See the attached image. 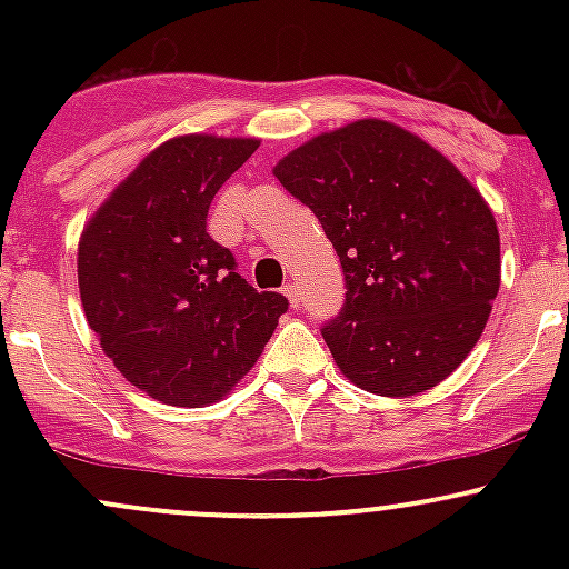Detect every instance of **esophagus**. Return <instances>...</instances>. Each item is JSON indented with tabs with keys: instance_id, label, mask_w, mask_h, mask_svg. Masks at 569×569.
I'll return each mask as SVG.
<instances>
[{
	"instance_id": "esophagus-1",
	"label": "esophagus",
	"mask_w": 569,
	"mask_h": 569,
	"mask_svg": "<svg viewBox=\"0 0 569 569\" xmlns=\"http://www.w3.org/2000/svg\"><path fill=\"white\" fill-rule=\"evenodd\" d=\"M280 291H283V295H286V297H289L291 308H297V306H300V289H297V286H295V283H286V286H283V289H280Z\"/></svg>"
}]
</instances>
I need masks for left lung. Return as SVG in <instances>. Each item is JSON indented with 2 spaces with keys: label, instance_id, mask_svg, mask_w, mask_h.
<instances>
[{
  "label": "left lung",
  "instance_id": "8db88e82",
  "mask_svg": "<svg viewBox=\"0 0 569 569\" xmlns=\"http://www.w3.org/2000/svg\"><path fill=\"white\" fill-rule=\"evenodd\" d=\"M272 173L319 217L341 261L347 300L321 327L341 375L393 399L443 382L501 286V239L479 189L380 118L321 131Z\"/></svg>",
  "mask_w": 569,
  "mask_h": 569
}]
</instances>
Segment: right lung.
<instances>
[{
	"mask_svg": "<svg viewBox=\"0 0 569 569\" xmlns=\"http://www.w3.org/2000/svg\"><path fill=\"white\" fill-rule=\"evenodd\" d=\"M256 137L183 134L153 148L79 237V297L114 369L173 407L220 401L261 358L289 300L256 291L206 233L214 194Z\"/></svg>",
	"mask_w": 569,
	"mask_h": 569,
	"instance_id": "obj_1",
	"label": "right lung"
}]
</instances>
